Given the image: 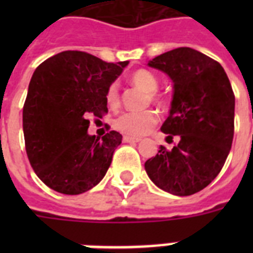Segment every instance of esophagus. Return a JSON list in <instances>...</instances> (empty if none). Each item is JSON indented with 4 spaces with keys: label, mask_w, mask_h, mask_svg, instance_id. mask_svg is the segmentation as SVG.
<instances>
[{
    "label": "esophagus",
    "mask_w": 253,
    "mask_h": 253,
    "mask_svg": "<svg viewBox=\"0 0 253 253\" xmlns=\"http://www.w3.org/2000/svg\"><path fill=\"white\" fill-rule=\"evenodd\" d=\"M140 139L139 138H131V136H123V142L125 143H138Z\"/></svg>",
    "instance_id": "obj_1"
}]
</instances>
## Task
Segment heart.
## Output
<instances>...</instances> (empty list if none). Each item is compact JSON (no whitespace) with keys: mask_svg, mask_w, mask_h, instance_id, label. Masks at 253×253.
Segmentation results:
<instances>
[{"mask_svg":"<svg viewBox=\"0 0 253 253\" xmlns=\"http://www.w3.org/2000/svg\"><path fill=\"white\" fill-rule=\"evenodd\" d=\"M131 84L135 85L139 89L150 93L151 101H154L158 105H163L164 99L160 94L156 93L159 86L158 77L154 73L147 71V69H136L130 76ZM106 102L109 106H118L119 105V89L118 85L111 84L106 90ZM158 114L152 110L146 111H127L114 121V128L119 131L121 134L131 136V138H140L143 135L148 134L158 123Z\"/></svg>","mask_w":253,"mask_h":253,"instance_id":"1","label":"heart"}]
</instances>
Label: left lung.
Listing matches in <instances>:
<instances>
[{
  "instance_id": "1",
  "label": "left lung",
  "mask_w": 253,
  "mask_h": 253,
  "mask_svg": "<svg viewBox=\"0 0 253 253\" xmlns=\"http://www.w3.org/2000/svg\"><path fill=\"white\" fill-rule=\"evenodd\" d=\"M173 80L170 114L162 131L180 136L172 150L160 146L144 164L155 185L176 196H192L222 170L234 139L235 94L223 67L189 47L148 63Z\"/></svg>"
}]
</instances>
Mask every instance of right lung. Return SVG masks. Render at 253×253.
Instances as JSON below:
<instances>
[{
  "mask_svg": "<svg viewBox=\"0 0 253 253\" xmlns=\"http://www.w3.org/2000/svg\"><path fill=\"white\" fill-rule=\"evenodd\" d=\"M127 64L63 51L35 69L23 105V134L30 164L48 188L81 194L106 174L122 135H87V117L106 114L107 87Z\"/></svg>",
  "mask_w": 253,
  "mask_h": 253,
  "instance_id": "add662e5",
  "label": "right lung"
}]
</instances>
